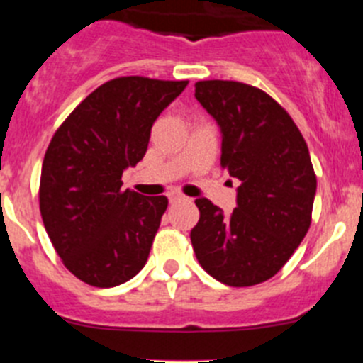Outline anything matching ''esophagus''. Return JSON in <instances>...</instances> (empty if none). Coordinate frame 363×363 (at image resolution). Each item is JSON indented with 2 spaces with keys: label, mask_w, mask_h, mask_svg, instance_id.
Here are the masks:
<instances>
[{
  "label": "esophagus",
  "mask_w": 363,
  "mask_h": 363,
  "mask_svg": "<svg viewBox=\"0 0 363 363\" xmlns=\"http://www.w3.org/2000/svg\"><path fill=\"white\" fill-rule=\"evenodd\" d=\"M182 198H184V196H182V194H179V192H174V191L169 192V200H171V201L182 200Z\"/></svg>",
  "instance_id": "1"
}]
</instances>
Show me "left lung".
Listing matches in <instances>:
<instances>
[{
	"instance_id": "obj_1",
	"label": "left lung",
	"mask_w": 363,
	"mask_h": 363,
	"mask_svg": "<svg viewBox=\"0 0 363 363\" xmlns=\"http://www.w3.org/2000/svg\"><path fill=\"white\" fill-rule=\"evenodd\" d=\"M194 96L221 129V167L240 182L236 209L198 198L191 242L221 284L249 287L287 264L311 225L316 174L300 129L267 92L229 79L198 82Z\"/></svg>"
}]
</instances>
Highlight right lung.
Returning a JSON list of instances; mask_svg holds the SVG:
<instances>
[{"mask_svg": "<svg viewBox=\"0 0 363 363\" xmlns=\"http://www.w3.org/2000/svg\"><path fill=\"white\" fill-rule=\"evenodd\" d=\"M189 82L121 76L99 85L50 140L40 211L63 265L92 287H116L142 271L169 200L121 189L145 156L150 129Z\"/></svg>", "mask_w": 363, "mask_h": 363, "instance_id": "right-lung-1", "label": "right lung"}]
</instances>
